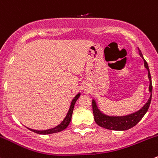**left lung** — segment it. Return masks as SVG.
<instances>
[{
    "mask_svg": "<svg viewBox=\"0 0 158 158\" xmlns=\"http://www.w3.org/2000/svg\"><path fill=\"white\" fill-rule=\"evenodd\" d=\"M139 54H140V57L143 58V62H144V67L146 69L148 70V78H149L150 85H149V91L151 93V96L148 99V102L143 105V107L141 109H140L137 111L134 112V113L131 114L126 115V116H107V115L104 114L100 111L99 109L98 108L96 102L94 100L92 101V107H93V114L94 118V121L100 127H104V128L108 129V130H113V131H126L128 129L134 127L140 120L142 119L145 114L148 111V108L150 107L151 101V97H152V83H151V74H150L149 68H148V64L147 63L146 60L143 57V55L141 54V51L138 48Z\"/></svg>",
    "mask_w": 158,
    "mask_h": 158,
    "instance_id": "8db88e82",
    "label": "left lung"
}]
</instances>
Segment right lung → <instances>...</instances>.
I'll return each instance as SVG.
<instances>
[{
	"label": "right lung",
	"instance_id": "1",
	"mask_svg": "<svg viewBox=\"0 0 158 158\" xmlns=\"http://www.w3.org/2000/svg\"><path fill=\"white\" fill-rule=\"evenodd\" d=\"M80 95L81 94L78 93L75 97L74 98V99L72 100V102L71 104V107H70L69 110H68V114H67L66 117H65L64 119L63 120L61 123H60L59 125H57V127H54V128H51V129H48V130H44V131H37V130H34V129H31V128H27L29 129L30 131H31L34 132V133H37V134H54V133H57V132H60L61 131L64 130L68 127V126L69 125L70 122L71 121V117H72V114H73V110H74V104H75L76 101H77V99L79 98Z\"/></svg>",
	"mask_w": 158,
	"mask_h": 158
}]
</instances>
